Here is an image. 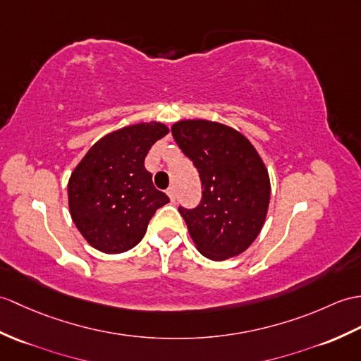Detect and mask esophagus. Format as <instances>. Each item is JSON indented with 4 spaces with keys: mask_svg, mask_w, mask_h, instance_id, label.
<instances>
[{
    "mask_svg": "<svg viewBox=\"0 0 361 361\" xmlns=\"http://www.w3.org/2000/svg\"><path fill=\"white\" fill-rule=\"evenodd\" d=\"M166 192H167V195H169L171 201H175V188L172 186V188H169V189H167Z\"/></svg>",
    "mask_w": 361,
    "mask_h": 361,
    "instance_id": "34e87169",
    "label": "esophagus"
}]
</instances>
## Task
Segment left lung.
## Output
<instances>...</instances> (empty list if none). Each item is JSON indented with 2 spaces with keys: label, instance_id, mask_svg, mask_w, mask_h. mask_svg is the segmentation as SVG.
Instances as JSON below:
<instances>
[{
  "label": "left lung",
  "instance_id": "obj_1",
  "mask_svg": "<svg viewBox=\"0 0 361 361\" xmlns=\"http://www.w3.org/2000/svg\"><path fill=\"white\" fill-rule=\"evenodd\" d=\"M172 135L203 188L195 209L178 207L197 249L215 262L245 252L263 228L271 200L262 157L245 135L221 123L183 120L172 126Z\"/></svg>",
  "mask_w": 361,
  "mask_h": 361
}]
</instances>
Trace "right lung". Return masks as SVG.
Listing matches in <instances>:
<instances>
[{
    "instance_id": "obj_1",
    "label": "right lung",
    "mask_w": 361,
    "mask_h": 361,
    "mask_svg": "<svg viewBox=\"0 0 361 361\" xmlns=\"http://www.w3.org/2000/svg\"><path fill=\"white\" fill-rule=\"evenodd\" d=\"M167 133L157 121L126 126L98 140L73 169L71 216L92 247L121 254L137 246L157 209L169 203L145 167L150 147Z\"/></svg>"
}]
</instances>
